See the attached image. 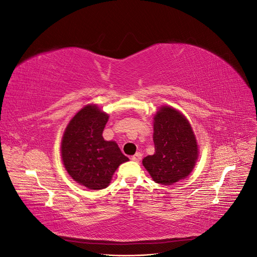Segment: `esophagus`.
<instances>
[{
    "instance_id": "obj_1",
    "label": "esophagus",
    "mask_w": 257,
    "mask_h": 257,
    "mask_svg": "<svg viewBox=\"0 0 257 257\" xmlns=\"http://www.w3.org/2000/svg\"><path fill=\"white\" fill-rule=\"evenodd\" d=\"M142 158H143V154L141 152H137L135 155L132 157V160H133L134 162H139L142 160Z\"/></svg>"
}]
</instances>
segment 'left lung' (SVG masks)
I'll return each instance as SVG.
<instances>
[{
  "label": "left lung",
  "mask_w": 257,
  "mask_h": 257,
  "mask_svg": "<svg viewBox=\"0 0 257 257\" xmlns=\"http://www.w3.org/2000/svg\"><path fill=\"white\" fill-rule=\"evenodd\" d=\"M153 128L155 152L143 160L153 180L169 185L188 177L198 157L189 121L175 108L165 106L154 115Z\"/></svg>",
  "instance_id": "8db88e82"
}]
</instances>
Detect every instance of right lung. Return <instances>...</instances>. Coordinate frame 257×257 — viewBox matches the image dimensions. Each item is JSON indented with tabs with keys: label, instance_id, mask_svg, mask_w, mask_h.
<instances>
[{
	"label": "right lung",
	"instance_id": "obj_1",
	"mask_svg": "<svg viewBox=\"0 0 257 257\" xmlns=\"http://www.w3.org/2000/svg\"><path fill=\"white\" fill-rule=\"evenodd\" d=\"M108 118L96 105L85 106L68 123L62 139V160L67 173L91 190L107 188L115 169L128 161L114 142L104 141Z\"/></svg>",
	"mask_w": 257,
	"mask_h": 257
}]
</instances>
